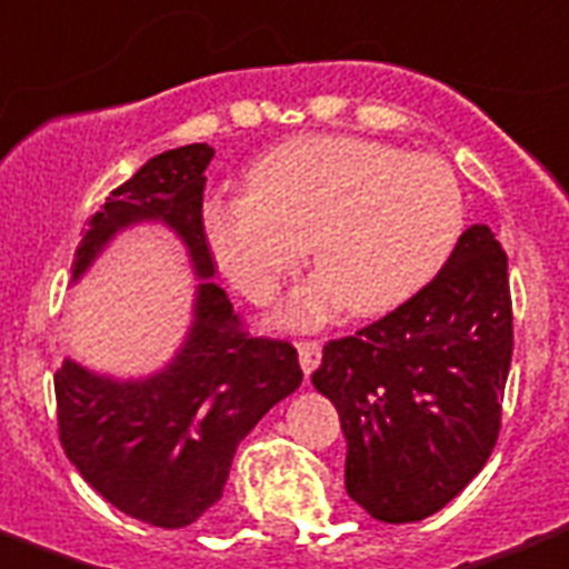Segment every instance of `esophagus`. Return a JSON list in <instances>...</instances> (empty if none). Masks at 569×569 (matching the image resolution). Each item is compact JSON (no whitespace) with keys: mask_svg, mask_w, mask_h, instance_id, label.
Masks as SVG:
<instances>
[{"mask_svg":"<svg viewBox=\"0 0 569 569\" xmlns=\"http://www.w3.org/2000/svg\"><path fill=\"white\" fill-rule=\"evenodd\" d=\"M299 365L305 377H311L320 365V342H299Z\"/></svg>","mask_w":569,"mask_h":569,"instance_id":"1","label":"esophagus"}]
</instances>
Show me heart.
<instances>
[{
    "label": "heart",
    "mask_w": 569,
    "mask_h": 569,
    "mask_svg": "<svg viewBox=\"0 0 569 569\" xmlns=\"http://www.w3.org/2000/svg\"><path fill=\"white\" fill-rule=\"evenodd\" d=\"M249 192L211 196L204 242L230 283L270 301L308 258L320 268L286 301V327L396 311L430 283L463 233L451 164L361 137H301L261 154Z\"/></svg>",
    "instance_id": "b5f03b06"
}]
</instances>
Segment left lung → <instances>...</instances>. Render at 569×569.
Returning a JSON list of instances; mask_svg holds the SVG:
<instances>
[{
	"label": "left lung",
	"mask_w": 569,
	"mask_h": 569,
	"mask_svg": "<svg viewBox=\"0 0 569 569\" xmlns=\"http://www.w3.org/2000/svg\"><path fill=\"white\" fill-rule=\"evenodd\" d=\"M508 254L467 227L446 268L392 315L323 346L315 389L346 432V492L382 523L442 511L501 427L513 323Z\"/></svg>",
	"instance_id": "obj_1"
}]
</instances>
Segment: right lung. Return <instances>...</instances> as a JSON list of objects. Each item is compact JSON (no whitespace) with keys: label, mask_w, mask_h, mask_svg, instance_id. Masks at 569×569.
<instances>
[{"label":"right lung","mask_w":569,"mask_h":569,"mask_svg":"<svg viewBox=\"0 0 569 569\" xmlns=\"http://www.w3.org/2000/svg\"><path fill=\"white\" fill-rule=\"evenodd\" d=\"M208 142L149 158L90 218L73 252L77 283L108 242L137 223L168 227L187 249L196 301L187 339L158 373L114 380L64 358L56 370L58 436L68 461L127 517L189 527L218 505L236 446L301 386L299 351L242 330L214 277L202 227Z\"/></svg>","instance_id":"obj_1"}]
</instances>
